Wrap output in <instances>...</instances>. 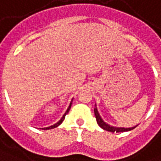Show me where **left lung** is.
Here are the masks:
<instances>
[{"mask_svg": "<svg viewBox=\"0 0 161 161\" xmlns=\"http://www.w3.org/2000/svg\"><path fill=\"white\" fill-rule=\"evenodd\" d=\"M96 107V105H95ZM95 115H96V122L99 125V126L105 130H107V131H110V132H125V131H129V130H131L134 128H136L137 125L134 126V127H131V128H122V127H114V126L109 125L107 123H105L103 119H102V117L100 116V114H99L98 111H97V108H95Z\"/></svg>", "mask_w": 161, "mask_h": 161, "instance_id": "8db88e82", "label": "left lung"}]
</instances>
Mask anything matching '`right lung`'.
<instances>
[{
    "mask_svg": "<svg viewBox=\"0 0 161 161\" xmlns=\"http://www.w3.org/2000/svg\"><path fill=\"white\" fill-rule=\"evenodd\" d=\"M71 102H72V100H71V103H70V105H69V107L68 108H67V110H66V112H65V114H64V115H63V117L59 119V121H58L56 124H54L53 125H51L49 126V127H47V128H42V130H51V129H53V128H56V127H58V126L60 125V124L62 123L63 121H64V119H65V115H66V114H68V112L69 110L71 109Z\"/></svg>",
    "mask_w": 161,
    "mask_h": 161,
    "instance_id": "right-lung-1",
    "label": "right lung"
}]
</instances>
